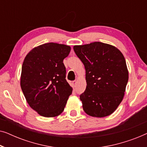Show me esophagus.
Wrapping results in <instances>:
<instances>
[{"label": "esophagus", "instance_id": "34e87169", "mask_svg": "<svg viewBox=\"0 0 147 147\" xmlns=\"http://www.w3.org/2000/svg\"><path fill=\"white\" fill-rule=\"evenodd\" d=\"M76 84H77V81H76V80H75V81L72 82V84H73V86H74V87H76Z\"/></svg>", "mask_w": 147, "mask_h": 147}]
</instances>
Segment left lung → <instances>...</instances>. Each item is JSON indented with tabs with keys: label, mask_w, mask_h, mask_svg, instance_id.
I'll return each instance as SVG.
<instances>
[{
	"label": "left lung",
	"mask_w": 147,
	"mask_h": 147,
	"mask_svg": "<svg viewBox=\"0 0 147 147\" xmlns=\"http://www.w3.org/2000/svg\"><path fill=\"white\" fill-rule=\"evenodd\" d=\"M74 50L86 69L87 86L80 96L84 112L93 117L110 115L121 103L128 80L123 54L102 42L75 45Z\"/></svg>",
	"instance_id": "8db88e82"
}]
</instances>
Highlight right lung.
<instances>
[{"instance_id":"right-lung-1","label":"right lung","mask_w":147,"mask_h":147,"mask_svg":"<svg viewBox=\"0 0 147 147\" xmlns=\"http://www.w3.org/2000/svg\"><path fill=\"white\" fill-rule=\"evenodd\" d=\"M69 46L48 43L31 49L24 59L21 87L32 109L44 117H55L63 111L72 88L65 80L63 59Z\"/></svg>"}]
</instances>
